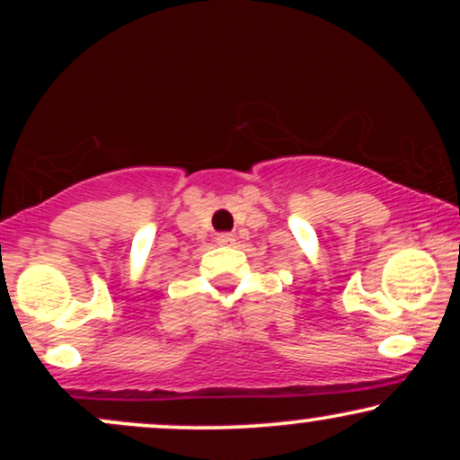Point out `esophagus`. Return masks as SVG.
Wrapping results in <instances>:
<instances>
[{
    "label": "esophagus",
    "mask_w": 460,
    "mask_h": 460,
    "mask_svg": "<svg viewBox=\"0 0 460 460\" xmlns=\"http://www.w3.org/2000/svg\"><path fill=\"white\" fill-rule=\"evenodd\" d=\"M216 242H218V244H223V246H229V244H234L235 237H234V234H218V235H216Z\"/></svg>",
    "instance_id": "obj_1"
}]
</instances>
